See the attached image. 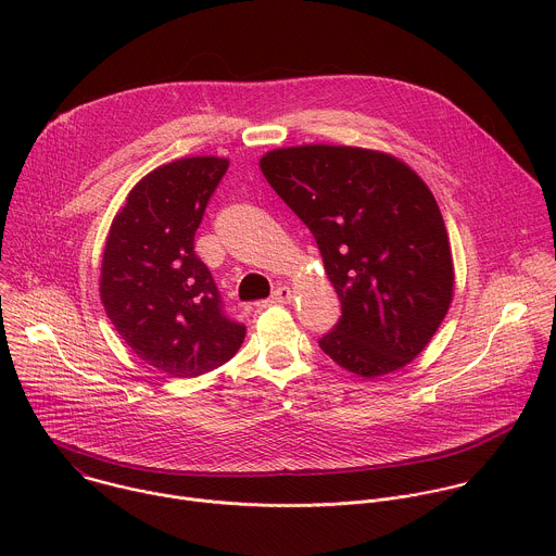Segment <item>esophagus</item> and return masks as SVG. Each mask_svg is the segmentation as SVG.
I'll return each mask as SVG.
<instances>
[{
    "mask_svg": "<svg viewBox=\"0 0 556 556\" xmlns=\"http://www.w3.org/2000/svg\"><path fill=\"white\" fill-rule=\"evenodd\" d=\"M290 301H292V290L288 286H279L264 305H270V303L273 305H281V303H290Z\"/></svg>",
    "mask_w": 556,
    "mask_h": 556,
    "instance_id": "1",
    "label": "esophagus"
}]
</instances>
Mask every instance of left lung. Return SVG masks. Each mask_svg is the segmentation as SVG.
<instances>
[{
  "label": "left lung",
  "instance_id": "8db88e82",
  "mask_svg": "<svg viewBox=\"0 0 556 556\" xmlns=\"http://www.w3.org/2000/svg\"><path fill=\"white\" fill-rule=\"evenodd\" d=\"M260 167L314 235L341 299V319L319 348L363 378L412 363L438 332L455 283L425 180L399 157L345 144L273 149Z\"/></svg>",
  "mask_w": 556,
  "mask_h": 556
}]
</instances>
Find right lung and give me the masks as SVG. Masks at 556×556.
I'll list each match as a JSON object with an SVG mask.
<instances>
[{
    "mask_svg": "<svg viewBox=\"0 0 556 556\" xmlns=\"http://www.w3.org/2000/svg\"><path fill=\"white\" fill-rule=\"evenodd\" d=\"M226 157H180L147 174L116 213L103 251L101 301L131 352L174 378L206 374L235 356L247 326L230 321L193 251Z\"/></svg>",
    "mask_w": 556,
    "mask_h": 556,
    "instance_id": "obj_1",
    "label": "right lung"
}]
</instances>
